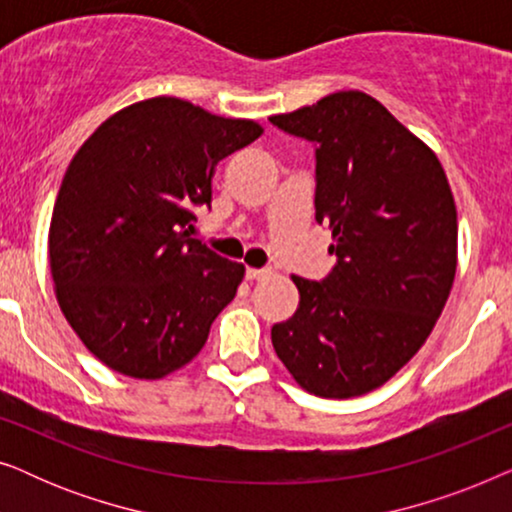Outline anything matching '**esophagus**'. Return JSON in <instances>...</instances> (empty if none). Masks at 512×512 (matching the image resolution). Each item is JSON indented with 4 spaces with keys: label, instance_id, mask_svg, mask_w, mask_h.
Listing matches in <instances>:
<instances>
[{
    "label": "esophagus",
    "instance_id": "1",
    "mask_svg": "<svg viewBox=\"0 0 512 512\" xmlns=\"http://www.w3.org/2000/svg\"><path fill=\"white\" fill-rule=\"evenodd\" d=\"M270 272L268 270H256V268H247V279L249 282H258V279H263V277H268Z\"/></svg>",
    "mask_w": 512,
    "mask_h": 512
}]
</instances>
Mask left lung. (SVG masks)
Returning a JSON list of instances; mask_svg holds the SVG:
<instances>
[{
  "label": "left lung",
  "instance_id": "1",
  "mask_svg": "<svg viewBox=\"0 0 512 512\" xmlns=\"http://www.w3.org/2000/svg\"><path fill=\"white\" fill-rule=\"evenodd\" d=\"M317 156L314 209L338 263L293 275L300 303L272 347L300 387L352 398L391 380L429 338L457 272V207L422 139L361 90L270 116Z\"/></svg>",
  "mask_w": 512,
  "mask_h": 512
}]
</instances>
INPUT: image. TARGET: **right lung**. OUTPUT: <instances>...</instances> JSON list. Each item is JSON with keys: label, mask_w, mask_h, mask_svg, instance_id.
<instances>
[{"label": "right lung", "mask_w": 512, "mask_h": 512, "mask_svg": "<svg viewBox=\"0 0 512 512\" xmlns=\"http://www.w3.org/2000/svg\"><path fill=\"white\" fill-rule=\"evenodd\" d=\"M263 135L179 97L109 116L69 163L48 230L55 298L88 352L160 380L205 347L244 265L188 235L216 163Z\"/></svg>", "instance_id": "add662e5"}]
</instances>
